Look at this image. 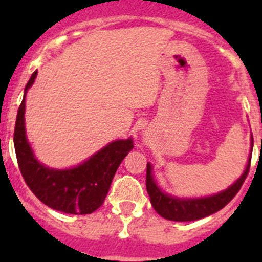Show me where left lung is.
<instances>
[{
  "label": "left lung",
  "instance_id": "left-lung-1",
  "mask_svg": "<svg viewBox=\"0 0 262 262\" xmlns=\"http://www.w3.org/2000/svg\"><path fill=\"white\" fill-rule=\"evenodd\" d=\"M250 160L252 158L249 156L248 164H246L244 172L231 186H228L226 190L219 191L216 194L205 195V197H177V195L164 193L154 177L152 164L147 163V191L151 199L152 207L162 217L167 220H174V222H193V220L207 217V216L220 211L235 197L242 183L248 177Z\"/></svg>",
  "mask_w": 262,
  "mask_h": 262
}]
</instances>
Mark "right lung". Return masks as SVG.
Instances as JSON below:
<instances>
[{
    "instance_id": "obj_1",
    "label": "right lung",
    "mask_w": 262,
    "mask_h": 262,
    "mask_svg": "<svg viewBox=\"0 0 262 262\" xmlns=\"http://www.w3.org/2000/svg\"><path fill=\"white\" fill-rule=\"evenodd\" d=\"M38 76L35 71L24 90L14 126V151L18 168L31 191L47 207L72 215H88L106 199L111 181L125 156L133 149L132 137L115 140L100 151L71 168H50L40 163L31 148L26 133V96Z\"/></svg>"
}]
</instances>
